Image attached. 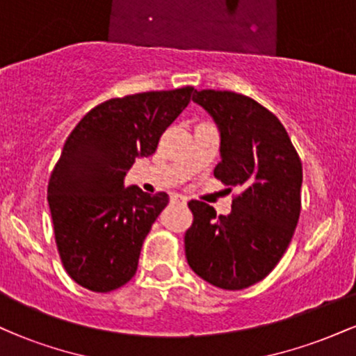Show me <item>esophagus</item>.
Listing matches in <instances>:
<instances>
[{
  "label": "esophagus",
  "instance_id": "esophagus-1",
  "mask_svg": "<svg viewBox=\"0 0 356 356\" xmlns=\"http://www.w3.org/2000/svg\"><path fill=\"white\" fill-rule=\"evenodd\" d=\"M172 201L179 202V204H187V197H184V195H181V194H174Z\"/></svg>",
  "mask_w": 356,
  "mask_h": 356
}]
</instances>
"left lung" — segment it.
<instances>
[{
  "mask_svg": "<svg viewBox=\"0 0 356 356\" xmlns=\"http://www.w3.org/2000/svg\"><path fill=\"white\" fill-rule=\"evenodd\" d=\"M192 102L218 125L220 162L214 175L241 194L227 216H218L206 202H189L194 222L184 238L187 263L212 286L244 289L275 269L295 234L301 161L283 124L256 100L195 90Z\"/></svg>",
  "mask_w": 356,
  "mask_h": 356,
  "instance_id": "left-lung-1",
  "label": "left lung"
}]
</instances>
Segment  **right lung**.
<instances>
[{
    "label": "right lung",
    "instance_id": "1",
    "mask_svg": "<svg viewBox=\"0 0 356 356\" xmlns=\"http://www.w3.org/2000/svg\"><path fill=\"white\" fill-rule=\"evenodd\" d=\"M192 87L112 99L92 108L65 142L48 182L53 227L75 283L108 293L132 280L150 227L169 204L165 192L125 187L136 159L189 105Z\"/></svg>",
    "mask_w": 356,
    "mask_h": 356
}]
</instances>
